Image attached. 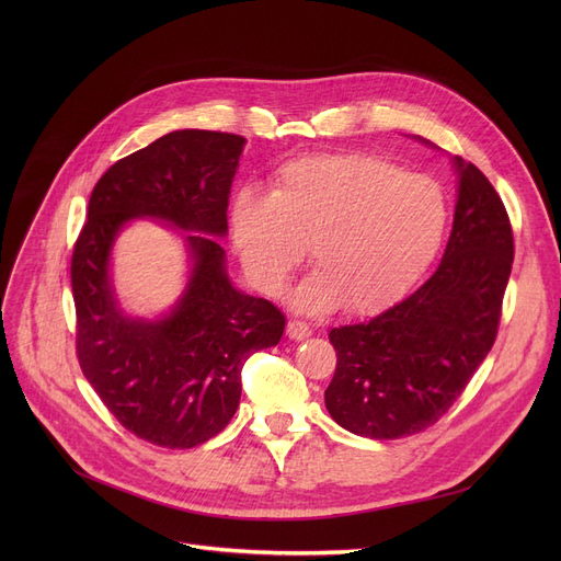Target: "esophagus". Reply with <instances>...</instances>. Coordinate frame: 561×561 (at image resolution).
<instances>
[{
	"label": "esophagus",
	"mask_w": 561,
	"mask_h": 561,
	"mask_svg": "<svg viewBox=\"0 0 561 561\" xmlns=\"http://www.w3.org/2000/svg\"><path fill=\"white\" fill-rule=\"evenodd\" d=\"M286 334H288L290 339L302 341V339H307V336L311 334V328L307 325V322L293 318V320H288V322H286Z\"/></svg>",
	"instance_id": "esophagus-1"
}]
</instances>
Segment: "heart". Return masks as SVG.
<instances>
[{
    "label": "heart",
    "instance_id": "obj_1",
    "mask_svg": "<svg viewBox=\"0 0 561 561\" xmlns=\"http://www.w3.org/2000/svg\"><path fill=\"white\" fill-rule=\"evenodd\" d=\"M448 220L446 195L423 174L366 152L311 154L275 172L273 193L243 188L231 236L254 284L277 296L309 245V311L375 313L400 300L432 263Z\"/></svg>",
    "mask_w": 561,
    "mask_h": 561
}]
</instances>
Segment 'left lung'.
Wrapping results in <instances>:
<instances>
[{
  "label": "left lung",
  "instance_id": "1",
  "mask_svg": "<svg viewBox=\"0 0 561 561\" xmlns=\"http://www.w3.org/2000/svg\"><path fill=\"white\" fill-rule=\"evenodd\" d=\"M459 197L446 254L411 296L330 332L332 419L359 436L402 438L432 427L495 343L514 263V231L484 172L455 159Z\"/></svg>",
  "mask_w": 561,
  "mask_h": 561
}]
</instances>
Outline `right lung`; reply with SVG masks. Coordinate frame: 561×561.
I'll return each instance as SVG.
<instances>
[{"mask_svg": "<svg viewBox=\"0 0 561 561\" xmlns=\"http://www.w3.org/2000/svg\"><path fill=\"white\" fill-rule=\"evenodd\" d=\"M243 136L170 131L115 161L88 199L70 282L75 347L83 377L125 430L161 448H195L216 436L241 400L250 355L284 334V313L236 290L225 273L231 182ZM152 215L197 230L187 242L196 265L185 298L165 321H129L114 309L107 250L119 227Z\"/></svg>", "mask_w": 561, "mask_h": 561, "instance_id": "1", "label": "right lung"}]
</instances>
